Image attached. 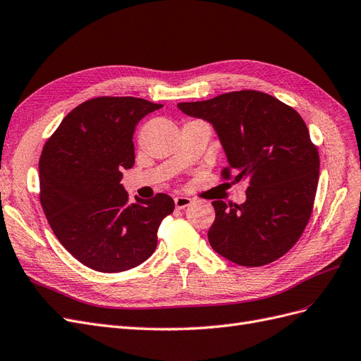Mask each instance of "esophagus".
I'll return each instance as SVG.
<instances>
[{"label":"esophagus","instance_id":"esophagus-1","mask_svg":"<svg viewBox=\"0 0 361 361\" xmlns=\"http://www.w3.org/2000/svg\"><path fill=\"white\" fill-rule=\"evenodd\" d=\"M191 199L190 197H185V195H178V197H174V204H176L178 209H185V207L191 204Z\"/></svg>","mask_w":361,"mask_h":361}]
</instances>
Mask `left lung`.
I'll return each instance as SVG.
<instances>
[{"instance_id":"8db88e82","label":"left lung","mask_w":361,"mask_h":361,"mask_svg":"<svg viewBox=\"0 0 361 361\" xmlns=\"http://www.w3.org/2000/svg\"><path fill=\"white\" fill-rule=\"evenodd\" d=\"M178 106L214 126L228 162L223 179L235 173L233 180L248 182L243 204L212 202L211 247L241 267H264L286 255L309 223L319 179L318 149L301 116L256 90Z\"/></svg>"}]
</instances>
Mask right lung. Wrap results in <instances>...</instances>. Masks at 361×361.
<instances>
[{
  "label": "right lung",
  "mask_w": 361,
  "mask_h": 361,
  "mask_svg": "<svg viewBox=\"0 0 361 361\" xmlns=\"http://www.w3.org/2000/svg\"><path fill=\"white\" fill-rule=\"evenodd\" d=\"M161 106L133 96L94 97L73 108L43 146V212L60 244L94 271L143 264L157 248L161 221L174 209L162 192L129 203L120 183L135 162V126Z\"/></svg>",
  "instance_id": "1"
}]
</instances>
